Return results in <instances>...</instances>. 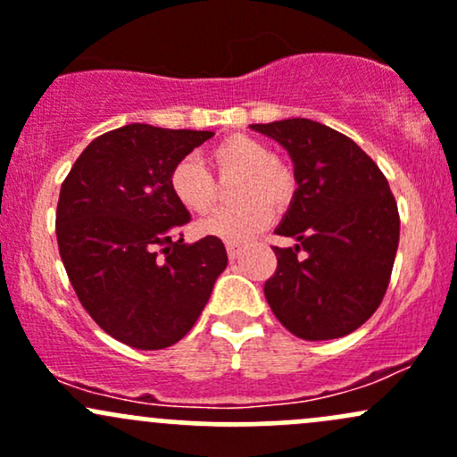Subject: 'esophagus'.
<instances>
[{
    "mask_svg": "<svg viewBox=\"0 0 457 457\" xmlns=\"http://www.w3.org/2000/svg\"><path fill=\"white\" fill-rule=\"evenodd\" d=\"M227 253L230 262H233V259H237L239 254H242V246H239V244H227Z\"/></svg>",
    "mask_w": 457,
    "mask_h": 457,
    "instance_id": "1",
    "label": "esophagus"
}]
</instances>
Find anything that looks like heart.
Wrapping results in <instances>:
<instances>
[{
  "mask_svg": "<svg viewBox=\"0 0 457 457\" xmlns=\"http://www.w3.org/2000/svg\"><path fill=\"white\" fill-rule=\"evenodd\" d=\"M209 168L218 176L235 174L227 209L215 211L200 224V233L228 244L246 242L268 227L272 209H286L296 191V176L286 161L272 156L263 141L248 135H228L207 152ZM170 189L183 209L207 215L215 207L218 187L195 159H183L170 174Z\"/></svg>",
  "mask_w": 457,
  "mask_h": 457,
  "instance_id": "b5f03b06",
  "label": "heart"
}]
</instances>
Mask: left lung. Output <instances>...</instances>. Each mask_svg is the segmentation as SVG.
I'll use <instances>...</instances> for the list:
<instances>
[{"label":"left lung","mask_w":457,"mask_h":457,"mask_svg":"<svg viewBox=\"0 0 457 457\" xmlns=\"http://www.w3.org/2000/svg\"><path fill=\"white\" fill-rule=\"evenodd\" d=\"M289 152L298 189L277 235V272L263 286L274 316L303 340L361 327L386 296L399 248V209L384 171L353 139L292 117L253 124Z\"/></svg>","instance_id":"8db88e82"}]
</instances>
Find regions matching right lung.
<instances>
[{
	"mask_svg": "<svg viewBox=\"0 0 457 457\" xmlns=\"http://www.w3.org/2000/svg\"><path fill=\"white\" fill-rule=\"evenodd\" d=\"M209 130L129 124L93 139L62 180L56 239L80 305L115 340L156 351L183 340L227 268L222 239L185 244L170 174Z\"/></svg>",
	"mask_w": 457,
	"mask_h": 457,
	"instance_id": "obj_1",
	"label": "right lung"
}]
</instances>
